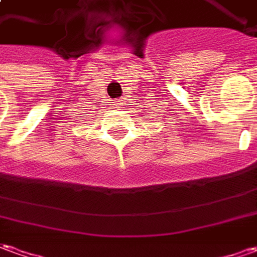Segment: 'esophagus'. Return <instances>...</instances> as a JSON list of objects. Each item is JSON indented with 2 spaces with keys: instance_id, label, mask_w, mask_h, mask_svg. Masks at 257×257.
<instances>
[{
  "instance_id": "34e87169",
  "label": "esophagus",
  "mask_w": 257,
  "mask_h": 257,
  "mask_svg": "<svg viewBox=\"0 0 257 257\" xmlns=\"http://www.w3.org/2000/svg\"><path fill=\"white\" fill-rule=\"evenodd\" d=\"M113 103L117 106V107H120V106H121V99H116V100H114Z\"/></svg>"
}]
</instances>
